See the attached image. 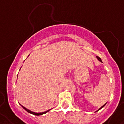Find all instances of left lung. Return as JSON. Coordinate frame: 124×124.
<instances>
[{
  "label": "left lung",
  "mask_w": 124,
  "mask_h": 124,
  "mask_svg": "<svg viewBox=\"0 0 124 124\" xmlns=\"http://www.w3.org/2000/svg\"><path fill=\"white\" fill-rule=\"evenodd\" d=\"M97 59H98V60H99V61H100V62H102V60H101V58H100V57H97ZM105 104H104V105H103V106H102V107H101V108H99V109L97 111H99V110H100V109H101V108H102V107H104V106H105ZM97 111H96V112H97Z\"/></svg>",
  "instance_id": "left-lung-1"
}]
</instances>
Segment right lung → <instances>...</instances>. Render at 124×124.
I'll return each mask as SVG.
<instances>
[{"mask_svg":"<svg viewBox=\"0 0 124 124\" xmlns=\"http://www.w3.org/2000/svg\"><path fill=\"white\" fill-rule=\"evenodd\" d=\"M21 106H22V107H23V108H24V109L25 110H26V111L27 112L30 113V114H34V115H35V116H40V115H42V114H46V113L48 112H49V110H50H50H47V111H46V112H40V113H35V112H32V111H31V110H30L27 109V108H25V107H23V106H22V105H21Z\"/></svg>","mask_w":124,"mask_h":124,"instance_id":"right-lung-1","label":"right lung"}]
</instances>
